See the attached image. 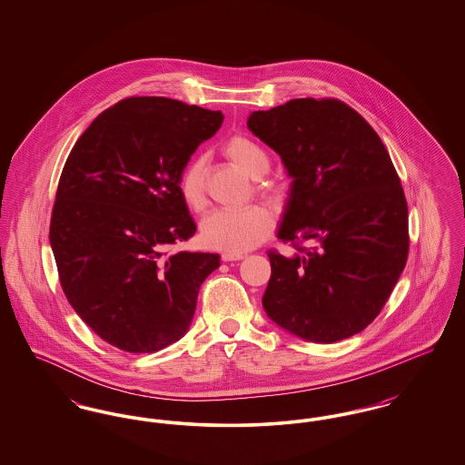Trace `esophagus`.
<instances>
[{"instance_id": "34e87169", "label": "esophagus", "mask_w": 465, "mask_h": 465, "mask_svg": "<svg viewBox=\"0 0 465 465\" xmlns=\"http://www.w3.org/2000/svg\"><path fill=\"white\" fill-rule=\"evenodd\" d=\"M222 260L224 263H228V262H241L243 260L242 254H226V252H223Z\"/></svg>"}]
</instances>
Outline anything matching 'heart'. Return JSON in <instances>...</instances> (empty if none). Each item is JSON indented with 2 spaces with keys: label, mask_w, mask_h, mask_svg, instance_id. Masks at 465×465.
<instances>
[{
  "label": "heart",
  "mask_w": 465,
  "mask_h": 465,
  "mask_svg": "<svg viewBox=\"0 0 465 465\" xmlns=\"http://www.w3.org/2000/svg\"><path fill=\"white\" fill-rule=\"evenodd\" d=\"M223 153L247 176L254 177V193L268 202L281 200V188L273 179H266L272 167L270 155L254 139L237 134L230 137ZM205 156H193L177 179L179 195L193 213H203L207 207ZM273 230V218L262 205H249L239 211H216L200 224V242L207 249L226 254H242L265 241Z\"/></svg>",
  "instance_id": "1"
}]
</instances>
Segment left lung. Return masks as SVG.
Wrapping results in <instances>:
<instances>
[{"label":"left lung","mask_w":465,"mask_h":465,"mask_svg":"<svg viewBox=\"0 0 465 465\" xmlns=\"http://www.w3.org/2000/svg\"><path fill=\"white\" fill-rule=\"evenodd\" d=\"M247 127L294 177L277 237L296 254L268 252V317L315 343L362 331L385 307L410 251L408 203L387 148L332 97L254 111Z\"/></svg>","instance_id":"obj_1"}]
</instances>
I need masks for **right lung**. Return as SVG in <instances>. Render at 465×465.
I'll use <instances>...</instances> for the list:
<instances>
[{
    "mask_svg": "<svg viewBox=\"0 0 465 465\" xmlns=\"http://www.w3.org/2000/svg\"><path fill=\"white\" fill-rule=\"evenodd\" d=\"M222 111L125 97L80 135L59 179L50 245L67 302L113 347L150 354L192 322L211 252H171L197 232L177 179Z\"/></svg>",
    "mask_w": 465,
    "mask_h": 465,
    "instance_id": "right-lung-1",
    "label": "right lung"
}]
</instances>
